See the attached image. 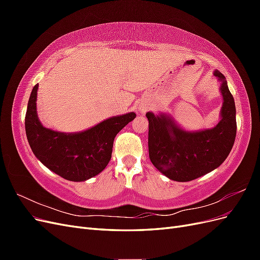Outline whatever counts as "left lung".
<instances>
[{"mask_svg": "<svg viewBox=\"0 0 260 260\" xmlns=\"http://www.w3.org/2000/svg\"><path fill=\"white\" fill-rule=\"evenodd\" d=\"M221 81L223 105L221 120L215 128L186 132L171 118L147 113L148 155L154 166L171 180L186 182L208 174L230 154L237 136L235 104L224 76L216 70Z\"/></svg>", "mask_w": 260, "mask_h": 260, "instance_id": "left-lung-1", "label": "left lung"}]
</instances>
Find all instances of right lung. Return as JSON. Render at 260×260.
Listing matches in <instances>:
<instances>
[{
	"label": "right lung",
	"instance_id": "obj_1",
	"mask_svg": "<svg viewBox=\"0 0 260 260\" xmlns=\"http://www.w3.org/2000/svg\"><path fill=\"white\" fill-rule=\"evenodd\" d=\"M36 84L25 117L26 135L37 158L55 174L69 181H84L103 171L111 160L116 135L136 118L135 113L109 118L89 130L67 135L46 129L36 109Z\"/></svg>",
	"mask_w": 260,
	"mask_h": 260
}]
</instances>
